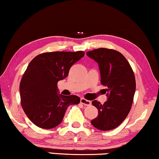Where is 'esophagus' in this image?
Listing matches in <instances>:
<instances>
[{
  "instance_id": "esophagus-1",
  "label": "esophagus",
  "mask_w": 159,
  "mask_h": 159,
  "mask_svg": "<svg viewBox=\"0 0 159 159\" xmlns=\"http://www.w3.org/2000/svg\"><path fill=\"white\" fill-rule=\"evenodd\" d=\"M80 102H81L83 105L86 106L91 105V101H89V100H85V99H84V98L80 99Z\"/></svg>"
}]
</instances>
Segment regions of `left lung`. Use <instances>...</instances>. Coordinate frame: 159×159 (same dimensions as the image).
<instances>
[{
  "label": "left lung",
  "mask_w": 159,
  "mask_h": 159,
  "mask_svg": "<svg viewBox=\"0 0 159 159\" xmlns=\"http://www.w3.org/2000/svg\"><path fill=\"white\" fill-rule=\"evenodd\" d=\"M87 56L96 61L100 71V83L108 100L101 104L98 100L92 105L98 109V115L91 121L95 128L102 131L115 129L127 117L133 102L136 83L134 72L127 59L115 50L98 48Z\"/></svg>",
  "instance_id": "left-lung-1"
}]
</instances>
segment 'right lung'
<instances>
[{
    "label": "right lung",
    "mask_w": 159,
    "mask_h": 159,
    "mask_svg": "<svg viewBox=\"0 0 159 159\" xmlns=\"http://www.w3.org/2000/svg\"><path fill=\"white\" fill-rule=\"evenodd\" d=\"M84 55L83 51L48 52L36 56L28 65L20 83V103L37 126L56 127L62 121L68 106L80 102L76 95L58 94L57 83Z\"/></svg>",
    "instance_id": "1"
}]
</instances>
